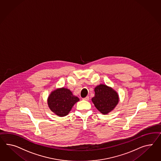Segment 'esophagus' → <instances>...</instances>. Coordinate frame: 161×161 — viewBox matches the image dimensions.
I'll list each match as a JSON object with an SVG mask.
<instances>
[{"mask_svg":"<svg viewBox=\"0 0 161 161\" xmlns=\"http://www.w3.org/2000/svg\"><path fill=\"white\" fill-rule=\"evenodd\" d=\"M83 100H89V96H86V97L83 98Z\"/></svg>","mask_w":161,"mask_h":161,"instance_id":"esophagus-1","label":"esophagus"}]
</instances>
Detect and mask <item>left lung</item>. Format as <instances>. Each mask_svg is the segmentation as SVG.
Segmentation results:
<instances>
[{
	"instance_id": "1",
	"label": "left lung",
	"mask_w": 161,
	"mask_h": 161,
	"mask_svg": "<svg viewBox=\"0 0 161 161\" xmlns=\"http://www.w3.org/2000/svg\"><path fill=\"white\" fill-rule=\"evenodd\" d=\"M95 97L92 100L96 108L103 114L112 111L118 104V94L111 87L100 85L95 87Z\"/></svg>"
}]
</instances>
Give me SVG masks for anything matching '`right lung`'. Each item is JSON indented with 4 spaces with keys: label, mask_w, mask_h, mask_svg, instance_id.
I'll return each instance as SVG.
<instances>
[{
    "label": "right lung",
    "mask_w": 161,
    "mask_h": 161,
    "mask_svg": "<svg viewBox=\"0 0 161 161\" xmlns=\"http://www.w3.org/2000/svg\"><path fill=\"white\" fill-rule=\"evenodd\" d=\"M79 100L78 97L73 96L69 89L63 87L51 93L48 99V104L55 114L64 117L69 113L73 106Z\"/></svg>",
    "instance_id": "obj_1"
}]
</instances>
